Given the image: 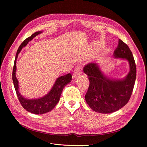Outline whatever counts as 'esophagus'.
<instances>
[{
	"instance_id": "obj_1",
	"label": "esophagus",
	"mask_w": 147,
	"mask_h": 147,
	"mask_svg": "<svg viewBox=\"0 0 147 147\" xmlns=\"http://www.w3.org/2000/svg\"><path fill=\"white\" fill-rule=\"evenodd\" d=\"M82 72V65H78L75 67L74 70V73L73 74V78H77L78 75L81 74Z\"/></svg>"
}]
</instances>
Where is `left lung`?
<instances>
[{"mask_svg":"<svg viewBox=\"0 0 147 147\" xmlns=\"http://www.w3.org/2000/svg\"><path fill=\"white\" fill-rule=\"evenodd\" d=\"M115 58L128 61L129 72L122 79L110 78L102 72L96 61L84 65L83 72L90 80L85 100L90 107L100 113H110L121 109L131 96L136 78V66L132 53L125 43L119 39L114 51Z\"/></svg>","mask_w":147,"mask_h":147,"instance_id":"obj_1","label":"left lung"}]
</instances>
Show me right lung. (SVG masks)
Instances as JSON below:
<instances>
[{
  "instance_id": "right-lung-1",
  "label": "right lung",
  "mask_w": 147,
  "mask_h": 147,
  "mask_svg": "<svg viewBox=\"0 0 147 147\" xmlns=\"http://www.w3.org/2000/svg\"><path fill=\"white\" fill-rule=\"evenodd\" d=\"M42 33V31H38V32H35L30 37L24 40L23 42L21 44L16 52L12 74L13 84H14L18 98L21 105L28 112L36 115H41L49 112L55 107L56 104L59 101L61 93L63 92L64 87L66 84L70 82L72 78V75L70 74L58 77L56 79L55 84H53L51 90L48 92V94L42 97H40V98L27 99L21 94V93L19 91V82L16 77V60L18 56L19 53L21 51L22 48L27 45L28 43L32 40L35 37H36L37 35Z\"/></svg>"
}]
</instances>
